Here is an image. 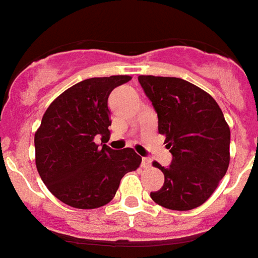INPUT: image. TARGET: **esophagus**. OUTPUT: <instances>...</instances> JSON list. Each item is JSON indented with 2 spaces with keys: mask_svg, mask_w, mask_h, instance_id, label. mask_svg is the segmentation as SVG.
Listing matches in <instances>:
<instances>
[{
  "mask_svg": "<svg viewBox=\"0 0 258 258\" xmlns=\"http://www.w3.org/2000/svg\"><path fill=\"white\" fill-rule=\"evenodd\" d=\"M142 166H143V168H150V166H151V160H150L149 157H143V159H142Z\"/></svg>",
  "mask_w": 258,
  "mask_h": 258,
  "instance_id": "1",
  "label": "esophagus"
}]
</instances>
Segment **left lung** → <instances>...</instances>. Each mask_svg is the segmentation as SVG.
Masks as SVG:
<instances>
[{
	"label": "left lung",
	"mask_w": 258,
	"mask_h": 258,
	"mask_svg": "<svg viewBox=\"0 0 258 258\" xmlns=\"http://www.w3.org/2000/svg\"><path fill=\"white\" fill-rule=\"evenodd\" d=\"M156 109L159 133L173 155L164 186L151 192L156 204L172 211L198 208L211 198L230 163V127L217 102L199 86L178 77H138Z\"/></svg>",
	"instance_id": "1"
}]
</instances>
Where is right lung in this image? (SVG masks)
Instances as JSON below:
<instances>
[{
  "instance_id": "add662e5",
  "label": "right lung",
  "mask_w": 258,
  "mask_h": 258,
  "mask_svg": "<svg viewBox=\"0 0 258 258\" xmlns=\"http://www.w3.org/2000/svg\"><path fill=\"white\" fill-rule=\"evenodd\" d=\"M131 76L93 77L56 97L35 133L36 166L47 190L67 206L94 209L108 204L121 178L138 169L142 157L133 149L99 146L109 140L107 101L116 86Z\"/></svg>"
}]
</instances>
